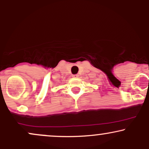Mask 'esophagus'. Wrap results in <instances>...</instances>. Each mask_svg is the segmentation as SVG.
Masks as SVG:
<instances>
[{
    "label": "esophagus",
    "instance_id": "esophagus-1",
    "mask_svg": "<svg viewBox=\"0 0 149 149\" xmlns=\"http://www.w3.org/2000/svg\"><path fill=\"white\" fill-rule=\"evenodd\" d=\"M78 76H79V75H78V74H75V75H73V78H78Z\"/></svg>",
    "mask_w": 149,
    "mask_h": 149
}]
</instances>
